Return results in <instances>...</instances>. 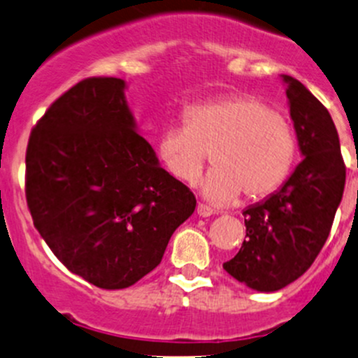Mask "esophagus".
I'll list each match as a JSON object with an SVG mask.
<instances>
[{
    "label": "esophagus",
    "mask_w": 358,
    "mask_h": 358,
    "mask_svg": "<svg viewBox=\"0 0 358 358\" xmlns=\"http://www.w3.org/2000/svg\"><path fill=\"white\" fill-rule=\"evenodd\" d=\"M196 211H197V215L202 216V218H208V216L215 215V211H213V209L206 204H197Z\"/></svg>",
    "instance_id": "esophagus-1"
}]
</instances>
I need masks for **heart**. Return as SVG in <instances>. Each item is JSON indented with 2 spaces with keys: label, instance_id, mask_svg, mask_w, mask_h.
<instances>
[{
  "label": "heart",
  "instance_id": "heart-1",
  "mask_svg": "<svg viewBox=\"0 0 358 358\" xmlns=\"http://www.w3.org/2000/svg\"><path fill=\"white\" fill-rule=\"evenodd\" d=\"M185 126L159 135L157 156L171 176L197 182L211 152L215 169L202 192L216 204H230L244 194L259 199L279 189L291 173L296 138L289 121L251 95H230L194 103L183 112Z\"/></svg>",
  "mask_w": 358,
  "mask_h": 358
}]
</instances>
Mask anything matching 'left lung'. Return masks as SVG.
Here are the masks:
<instances>
[{
    "instance_id": "1",
    "label": "left lung",
    "mask_w": 358,
    "mask_h": 358,
    "mask_svg": "<svg viewBox=\"0 0 358 358\" xmlns=\"http://www.w3.org/2000/svg\"><path fill=\"white\" fill-rule=\"evenodd\" d=\"M280 79L303 161L279 190L244 209L246 239L223 263L234 279L259 292L282 289L310 268L329 236L346 178L331 114L298 79Z\"/></svg>"
}]
</instances>
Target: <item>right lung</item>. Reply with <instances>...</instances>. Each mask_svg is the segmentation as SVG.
<instances>
[{
    "instance_id": "right-lung-1",
    "label": "right lung",
    "mask_w": 358,
    "mask_h": 358,
    "mask_svg": "<svg viewBox=\"0 0 358 358\" xmlns=\"http://www.w3.org/2000/svg\"><path fill=\"white\" fill-rule=\"evenodd\" d=\"M124 79L90 78L45 112L29 138L25 197L53 255L102 289L161 263L196 197L138 133Z\"/></svg>"
}]
</instances>
